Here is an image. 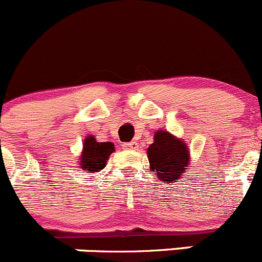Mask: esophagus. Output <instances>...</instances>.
<instances>
[{"label":"esophagus","mask_w":262,"mask_h":262,"mask_svg":"<svg viewBox=\"0 0 262 262\" xmlns=\"http://www.w3.org/2000/svg\"><path fill=\"white\" fill-rule=\"evenodd\" d=\"M137 146H139V145H137L136 141L126 142V144H123V149H126V150H136Z\"/></svg>","instance_id":"34e87169"}]
</instances>
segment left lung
Instances as JSON below:
<instances>
[{
    "label": "left lung",
    "instance_id": "8db88e82",
    "mask_svg": "<svg viewBox=\"0 0 262 262\" xmlns=\"http://www.w3.org/2000/svg\"><path fill=\"white\" fill-rule=\"evenodd\" d=\"M149 167L158 180L168 183H176L182 178L186 170L190 169V147L186 141L170 132L158 130L154 134V141L147 147Z\"/></svg>",
    "mask_w": 262,
    "mask_h": 262
}]
</instances>
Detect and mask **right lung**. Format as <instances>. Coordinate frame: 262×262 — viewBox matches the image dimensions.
<instances>
[{
	"label": "right lung",
	"instance_id": "add662e5",
	"mask_svg": "<svg viewBox=\"0 0 262 262\" xmlns=\"http://www.w3.org/2000/svg\"><path fill=\"white\" fill-rule=\"evenodd\" d=\"M115 152L113 142H98L93 135H88L82 142V150L79 158V165L89 173L99 172L107 165L108 158Z\"/></svg>",
	"mask_w": 262,
	"mask_h": 262
}]
</instances>
